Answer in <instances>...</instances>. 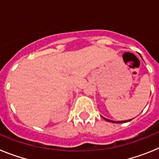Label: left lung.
Here are the masks:
<instances>
[{
    "label": "left lung",
    "mask_w": 159,
    "mask_h": 159,
    "mask_svg": "<svg viewBox=\"0 0 159 159\" xmlns=\"http://www.w3.org/2000/svg\"><path fill=\"white\" fill-rule=\"evenodd\" d=\"M102 118H103V119H104L105 120H107V121H108V122H112V123H127V122H129V121H130V120H132V119H129V120H126V121H116V122H115V121H111V120H109V119H106V118H104V117H102Z\"/></svg>",
    "instance_id": "8db88e82"
}]
</instances>
